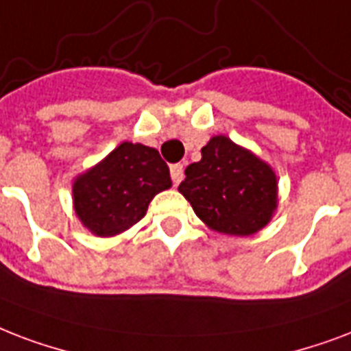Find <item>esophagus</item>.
Segmentation results:
<instances>
[{
	"label": "esophagus",
	"instance_id": "esophagus-1",
	"mask_svg": "<svg viewBox=\"0 0 351 351\" xmlns=\"http://www.w3.org/2000/svg\"><path fill=\"white\" fill-rule=\"evenodd\" d=\"M170 176H172L173 184L181 183V181H183V165H181V162L172 165V167H170Z\"/></svg>",
	"mask_w": 351,
	"mask_h": 351
}]
</instances>
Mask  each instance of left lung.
Returning a JSON list of instances; mask_svg holds the SVG:
<instances>
[{
  "label": "left lung",
  "instance_id": "8db88e82",
  "mask_svg": "<svg viewBox=\"0 0 351 351\" xmlns=\"http://www.w3.org/2000/svg\"><path fill=\"white\" fill-rule=\"evenodd\" d=\"M184 176L179 192L216 232L254 234L271 221L278 205L273 168L225 135L210 138L201 148V161L189 165Z\"/></svg>",
  "mask_w": 351,
  "mask_h": 351
}]
</instances>
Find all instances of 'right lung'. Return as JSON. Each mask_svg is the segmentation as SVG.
<instances>
[{
  "mask_svg": "<svg viewBox=\"0 0 351 351\" xmlns=\"http://www.w3.org/2000/svg\"><path fill=\"white\" fill-rule=\"evenodd\" d=\"M170 186V170L159 152L126 141L75 179L73 205L86 229L110 238L137 223L154 195Z\"/></svg>",
  "mask_w": 351,
  "mask_h": 351,
  "instance_id": "1",
  "label": "right lung"
}]
</instances>
